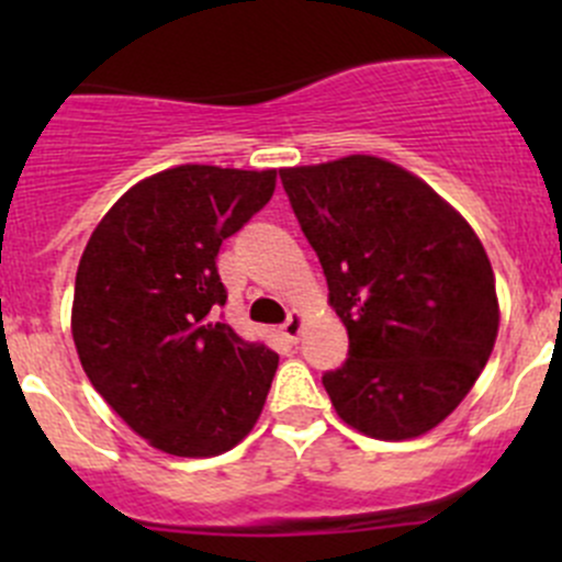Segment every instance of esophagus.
<instances>
[{
  "label": "esophagus",
  "mask_w": 562,
  "mask_h": 562,
  "mask_svg": "<svg viewBox=\"0 0 562 562\" xmlns=\"http://www.w3.org/2000/svg\"><path fill=\"white\" fill-rule=\"evenodd\" d=\"M302 326H304V323H302V315H299L296 310H293V313L288 315V321L282 323V326H280V331L285 334V337L291 339V342H296L299 334H302Z\"/></svg>",
  "instance_id": "1"
}]
</instances>
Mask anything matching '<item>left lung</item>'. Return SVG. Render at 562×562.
Returning <instances> with one entry per match:
<instances>
[{
    "instance_id": "obj_1",
    "label": "left lung",
    "mask_w": 562,
    "mask_h": 562,
    "mask_svg": "<svg viewBox=\"0 0 562 562\" xmlns=\"http://www.w3.org/2000/svg\"><path fill=\"white\" fill-rule=\"evenodd\" d=\"M280 179L348 328V359L323 372L334 411L378 440L429 432L473 389L497 337L479 236L432 187L378 157Z\"/></svg>"
}]
</instances>
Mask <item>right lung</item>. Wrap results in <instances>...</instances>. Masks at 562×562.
I'll list each match as a JSON object with an SVG mask.
<instances>
[{"mask_svg": "<svg viewBox=\"0 0 562 562\" xmlns=\"http://www.w3.org/2000/svg\"><path fill=\"white\" fill-rule=\"evenodd\" d=\"M274 181L277 171L168 168L124 192L81 255L72 339L83 372L166 454H223L263 411L280 356L220 317L217 255Z\"/></svg>", "mask_w": 562, "mask_h": 562, "instance_id": "obj_1", "label": "right lung"}]
</instances>
